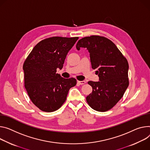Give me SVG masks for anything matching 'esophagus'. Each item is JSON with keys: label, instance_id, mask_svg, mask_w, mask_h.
<instances>
[{"label": "esophagus", "instance_id": "34e87169", "mask_svg": "<svg viewBox=\"0 0 150 150\" xmlns=\"http://www.w3.org/2000/svg\"><path fill=\"white\" fill-rule=\"evenodd\" d=\"M77 83L79 85H83L86 84V81H77Z\"/></svg>", "mask_w": 150, "mask_h": 150}]
</instances>
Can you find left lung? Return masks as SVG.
<instances>
[{"label":"left lung","instance_id":"8db88e82","mask_svg":"<svg viewBox=\"0 0 150 150\" xmlns=\"http://www.w3.org/2000/svg\"><path fill=\"white\" fill-rule=\"evenodd\" d=\"M81 47L88 51L91 67L97 70L99 78L98 82H88L93 91L86 100L93 110L107 111L123 96L129 86L128 62L111 40L103 36L81 39L76 48L79 50Z\"/></svg>","mask_w":150,"mask_h":150}]
</instances>
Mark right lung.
<instances>
[{"mask_svg":"<svg viewBox=\"0 0 150 150\" xmlns=\"http://www.w3.org/2000/svg\"><path fill=\"white\" fill-rule=\"evenodd\" d=\"M78 37L54 36L37 44L23 64L24 87L39 110H57L65 102L69 89L76 84L74 78L66 79L56 73L62 69L68 52Z\"/></svg>","mask_w":150,"mask_h":150,"instance_id":"obj_1","label":"right lung"}]
</instances>
